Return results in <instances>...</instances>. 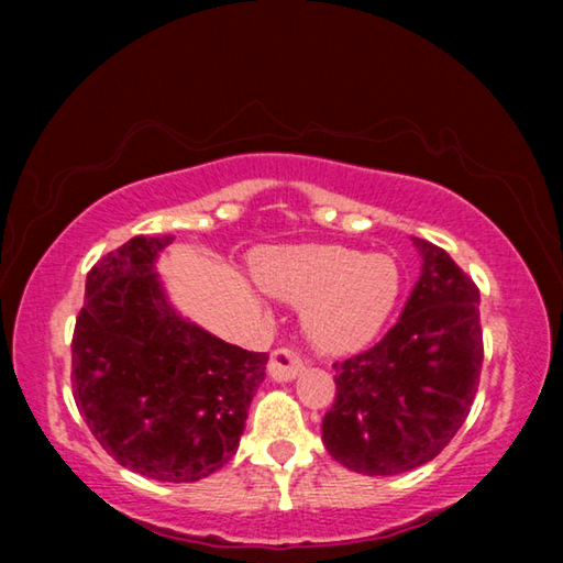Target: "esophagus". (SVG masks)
<instances>
[{
    "instance_id": "esophagus-1",
    "label": "esophagus",
    "mask_w": 563,
    "mask_h": 563,
    "mask_svg": "<svg viewBox=\"0 0 563 563\" xmlns=\"http://www.w3.org/2000/svg\"><path fill=\"white\" fill-rule=\"evenodd\" d=\"M302 373V360L298 355H292L290 350H275L271 360H268V375L275 379V383H290Z\"/></svg>"
}]
</instances>
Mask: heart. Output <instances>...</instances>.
Wrapping results in <instances>:
<instances>
[{
  "label": "heart",
  "mask_w": 563,
  "mask_h": 563,
  "mask_svg": "<svg viewBox=\"0 0 563 563\" xmlns=\"http://www.w3.org/2000/svg\"><path fill=\"white\" fill-rule=\"evenodd\" d=\"M258 280L275 298L302 305V330L325 355H347L373 342L402 295L393 255L342 245H298L263 255Z\"/></svg>",
  "instance_id": "heart-1"
}]
</instances>
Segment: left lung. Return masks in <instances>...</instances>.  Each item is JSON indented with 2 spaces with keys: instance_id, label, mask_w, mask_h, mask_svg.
Here are the masks:
<instances>
[{
  "instance_id": "obj_1",
  "label": "left lung",
  "mask_w": 563,
  "mask_h": 563,
  "mask_svg": "<svg viewBox=\"0 0 563 563\" xmlns=\"http://www.w3.org/2000/svg\"><path fill=\"white\" fill-rule=\"evenodd\" d=\"M422 255L397 325L375 347L335 362V405L322 419L332 460L367 476L434 460L460 432L482 373L479 290L442 247Z\"/></svg>"
}]
</instances>
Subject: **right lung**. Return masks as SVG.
Masks as SVG:
<instances>
[{
  "label": "right lung",
  "instance_id": "add662e5",
  "mask_svg": "<svg viewBox=\"0 0 563 563\" xmlns=\"http://www.w3.org/2000/svg\"><path fill=\"white\" fill-rule=\"evenodd\" d=\"M170 235H136L87 275L71 387L91 434L121 466L198 482L231 460L265 379V352L228 345L168 302L156 273Z\"/></svg>",
  "mask_w": 563,
  "mask_h": 563
}]
</instances>
